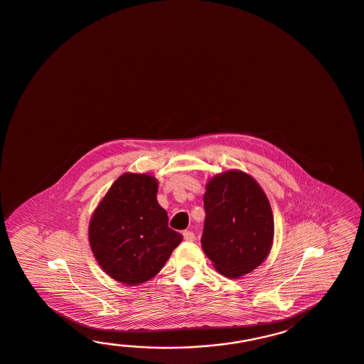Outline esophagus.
Wrapping results in <instances>:
<instances>
[{
	"instance_id": "esophagus-1",
	"label": "esophagus",
	"mask_w": 364,
	"mask_h": 364,
	"mask_svg": "<svg viewBox=\"0 0 364 364\" xmlns=\"http://www.w3.org/2000/svg\"><path fill=\"white\" fill-rule=\"evenodd\" d=\"M183 238H185V241H188V242H191V241H194L195 235L193 232H190V230H183Z\"/></svg>"
}]
</instances>
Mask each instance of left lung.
<instances>
[{"mask_svg":"<svg viewBox=\"0 0 364 364\" xmlns=\"http://www.w3.org/2000/svg\"><path fill=\"white\" fill-rule=\"evenodd\" d=\"M202 247L227 278H241L262 264L274 241V216L262 187L241 170L208 179L203 196Z\"/></svg>","mask_w":364,"mask_h":364,"instance_id":"obj_1","label":"left lung"}]
</instances>
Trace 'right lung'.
<instances>
[{"mask_svg": "<svg viewBox=\"0 0 364 364\" xmlns=\"http://www.w3.org/2000/svg\"><path fill=\"white\" fill-rule=\"evenodd\" d=\"M159 181L145 173H124L111 185L89 223L94 258L110 278L126 286L152 279L182 241L168 227L157 202Z\"/></svg>", "mask_w": 364, "mask_h": 364, "instance_id": "add662e5", "label": "right lung"}]
</instances>
